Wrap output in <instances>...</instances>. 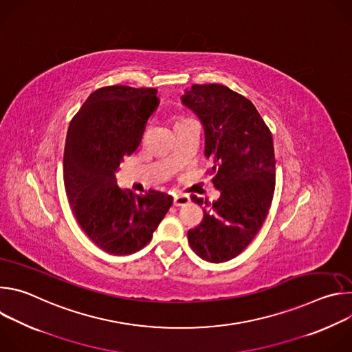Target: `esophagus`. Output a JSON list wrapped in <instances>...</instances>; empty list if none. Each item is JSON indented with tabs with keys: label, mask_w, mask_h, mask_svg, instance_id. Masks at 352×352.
<instances>
[{
	"label": "esophagus",
	"mask_w": 352,
	"mask_h": 352,
	"mask_svg": "<svg viewBox=\"0 0 352 352\" xmlns=\"http://www.w3.org/2000/svg\"><path fill=\"white\" fill-rule=\"evenodd\" d=\"M190 202V199L186 196V195H182V193H178L174 196V206L179 208V206H186Z\"/></svg>",
	"instance_id": "1"
}]
</instances>
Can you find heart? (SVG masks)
Instances as JSON below:
<instances>
[{
  "instance_id": "heart-1",
  "label": "heart",
  "mask_w": 352,
  "mask_h": 352,
  "mask_svg": "<svg viewBox=\"0 0 352 352\" xmlns=\"http://www.w3.org/2000/svg\"><path fill=\"white\" fill-rule=\"evenodd\" d=\"M189 120L188 118H184V117H174L173 118V126L174 128H177V126H179V125H182V124H185V122H188Z\"/></svg>"
}]
</instances>
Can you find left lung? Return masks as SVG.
<instances>
[{"label":"left lung","mask_w":352,"mask_h":352,"mask_svg":"<svg viewBox=\"0 0 352 352\" xmlns=\"http://www.w3.org/2000/svg\"><path fill=\"white\" fill-rule=\"evenodd\" d=\"M181 98L204 124L209 174L220 190L188 241L204 261L227 262L252 242L269 214L276 186L273 136L254 103L224 85H193ZM190 199L208 204L196 195Z\"/></svg>","instance_id":"1"}]
</instances>
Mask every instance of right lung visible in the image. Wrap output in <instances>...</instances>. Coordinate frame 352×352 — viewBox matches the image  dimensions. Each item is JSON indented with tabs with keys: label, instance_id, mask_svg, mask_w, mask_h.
Instances as JSON below:
<instances>
[{
	"label": "right lung",
	"instance_id": "1",
	"mask_svg": "<svg viewBox=\"0 0 352 352\" xmlns=\"http://www.w3.org/2000/svg\"><path fill=\"white\" fill-rule=\"evenodd\" d=\"M156 94L153 87H100L68 128L64 185L69 206L85 234L111 255H131L146 246L173 205L164 192L136 195L120 189L116 179L159 104Z\"/></svg>",
	"mask_w": 352,
	"mask_h": 352
}]
</instances>
